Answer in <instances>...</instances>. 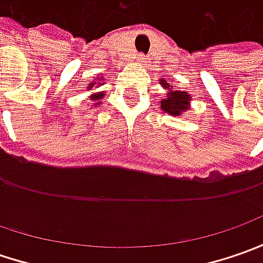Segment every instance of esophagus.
Instances as JSON below:
<instances>
[{"mask_svg": "<svg viewBox=\"0 0 263 263\" xmlns=\"http://www.w3.org/2000/svg\"><path fill=\"white\" fill-rule=\"evenodd\" d=\"M137 63H139V64H142V63H145V61H146V57L143 55V54H137Z\"/></svg>", "mask_w": 263, "mask_h": 263, "instance_id": "obj_1", "label": "esophagus"}]
</instances>
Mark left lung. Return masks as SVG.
I'll return each mask as SVG.
<instances>
[{"label":"left lung","instance_id":"left-lung-1","mask_svg":"<svg viewBox=\"0 0 263 263\" xmlns=\"http://www.w3.org/2000/svg\"><path fill=\"white\" fill-rule=\"evenodd\" d=\"M161 85L167 90L168 93L164 99H161L159 108L167 112L170 116L180 117L183 112H186L187 109H190V101L192 95H189L186 90H177L173 86H170L165 79H161Z\"/></svg>","mask_w":263,"mask_h":263}]
</instances>
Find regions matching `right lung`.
<instances>
[{"mask_svg":"<svg viewBox=\"0 0 263 263\" xmlns=\"http://www.w3.org/2000/svg\"><path fill=\"white\" fill-rule=\"evenodd\" d=\"M104 80H105L104 77H96V80L90 82V83L87 85L86 89H87V90H93L95 87L102 86V85H104V83H102ZM104 96H105V93H104V92H92V93H90V101H92V106L98 108V106L101 105V99H102ZM87 105H89V104H87ZM92 106H90V108H92Z\"/></svg>","mask_w":263,"mask_h":263,"instance_id":"obj_1","label":"right lung"}]
</instances>
